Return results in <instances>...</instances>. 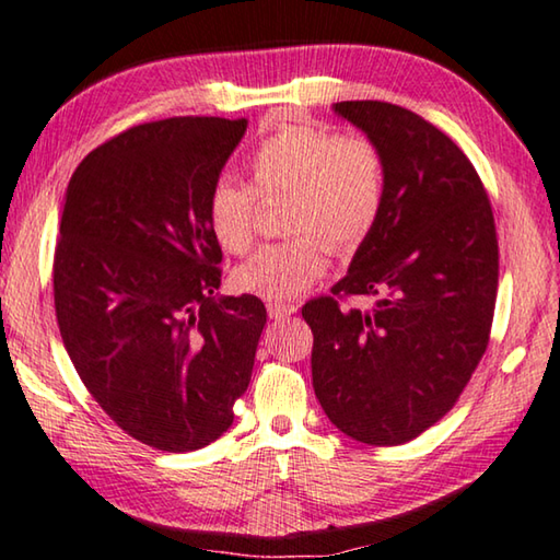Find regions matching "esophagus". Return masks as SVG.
<instances>
[{"label":"esophagus","instance_id":"obj_1","mask_svg":"<svg viewBox=\"0 0 560 560\" xmlns=\"http://www.w3.org/2000/svg\"><path fill=\"white\" fill-rule=\"evenodd\" d=\"M295 313H298V305H292V302H268V315L272 319H282Z\"/></svg>","mask_w":560,"mask_h":560}]
</instances>
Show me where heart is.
I'll use <instances>...</instances> for the list:
<instances>
[{"instance_id":"heart-1","label":"heart","mask_w":560,"mask_h":560,"mask_svg":"<svg viewBox=\"0 0 560 560\" xmlns=\"http://www.w3.org/2000/svg\"><path fill=\"white\" fill-rule=\"evenodd\" d=\"M250 185L218 178L208 190L206 220L225 253L243 255L255 241L258 200L290 198L292 241L265 245L235 270L243 292L275 302L295 300L327 270V250H350L380 220L387 196L384 155L364 136L329 126H280L247 155Z\"/></svg>"}]
</instances>
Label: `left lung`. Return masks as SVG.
<instances>
[{"label": "left lung", "mask_w": 560, "mask_h": 560, "mask_svg": "<svg viewBox=\"0 0 560 560\" xmlns=\"http://www.w3.org/2000/svg\"><path fill=\"white\" fill-rule=\"evenodd\" d=\"M335 112L377 143L387 196L350 272L302 305L313 387L342 434L397 446L456 405L487 352L497 223L479 173L436 126L384 101H340Z\"/></svg>", "instance_id": "obj_1"}]
</instances>
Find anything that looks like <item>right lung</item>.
<instances>
[{
    "mask_svg": "<svg viewBox=\"0 0 560 560\" xmlns=\"http://www.w3.org/2000/svg\"><path fill=\"white\" fill-rule=\"evenodd\" d=\"M247 118L176 116L128 128L69 180L54 250L63 347L98 407L161 452L233 424L265 327L262 300L215 298L208 190Z\"/></svg>",
    "mask_w": 560,
    "mask_h": 560,
    "instance_id": "right-lung-1",
    "label": "right lung"
}]
</instances>
